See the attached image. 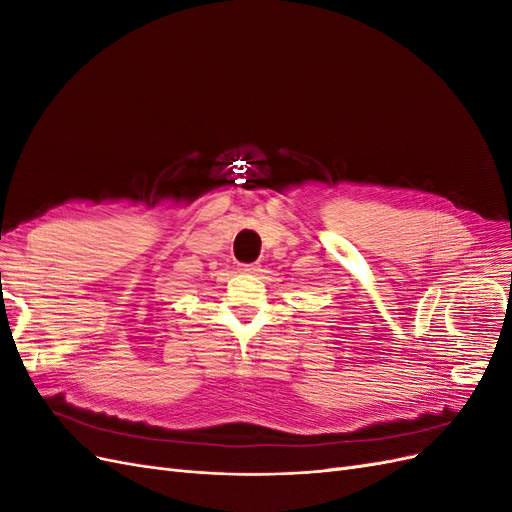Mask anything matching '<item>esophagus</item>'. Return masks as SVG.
Returning <instances> with one entry per match:
<instances>
[{"label":"esophagus","instance_id":"obj_1","mask_svg":"<svg viewBox=\"0 0 512 512\" xmlns=\"http://www.w3.org/2000/svg\"><path fill=\"white\" fill-rule=\"evenodd\" d=\"M239 271H241V273H258L260 267H258V265H241Z\"/></svg>","mask_w":512,"mask_h":512}]
</instances>
